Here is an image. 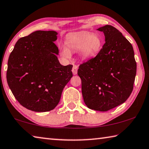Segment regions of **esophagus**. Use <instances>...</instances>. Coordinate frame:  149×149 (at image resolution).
<instances>
[{
    "label": "esophagus",
    "instance_id": "esophagus-1",
    "mask_svg": "<svg viewBox=\"0 0 149 149\" xmlns=\"http://www.w3.org/2000/svg\"><path fill=\"white\" fill-rule=\"evenodd\" d=\"M77 69H78V66L77 65H74V66H73V68L72 70L73 74L76 75L77 74Z\"/></svg>",
    "mask_w": 149,
    "mask_h": 149
}]
</instances>
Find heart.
Returning <instances> with one entry per match:
<instances>
[{
	"mask_svg": "<svg viewBox=\"0 0 149 149\" xmlns=\"http://www.w3.org/2000/svg\"><path fill=\"white\" fill-rule=\"evenodd\" d=\"M102 40L100 36L88 32H81L70 35L66 41V47L61 48V55L69 58V50H79L80 55L83 58H89L96 56L102 49Z\"/></svg>",
	"mask_w": 149,
	"mask_h": 149,
	"instance_id": "heart-1",
	"label": "heart"
}]
</instances>
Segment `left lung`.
Masks as SVG:
<instances>
[{"instance_id": "1", "label": "left lung", "mask_w": 149, "mask_h": 149, "mask_svg": "<svg viewBox=\"0 0 149 149\" xmlns=\"http://www.w3.org/2000/svg\"><path fill=\"white\" fill-rule=\"evenodd\" d=\"M105 43L95 57L80 64L84 102L91 109L107 111L125 102L134 88L137 64L132 44L114 26L99 28Z\"/></svg>"}]
</instances>
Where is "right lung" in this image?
<instances>
[{"mask_svg": "<svg viewBox=\"0 0 149 149\" xmlns=\"http://www.w3.org/2000/svg\"><path fill=\"white\" fill-rule=\"evenodd\" d=\"M57 32L37 31L16 42L8 61L7 82L19 104L36 112L53 109L73 76V65H61L55 44Z\"/></svg>", "mask_w": 149, "mask_h": 149, "instance_id": "obj_1", "label": "right lung"}]
</instances>
